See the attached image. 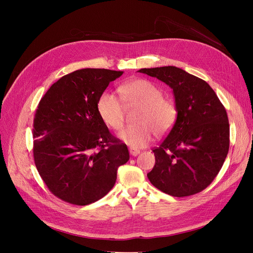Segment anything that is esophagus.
<instances>
[{
	"label": "esophagus",
	"mask_w": 253,
	"mask_h": 253,
	"mask_svg": "<svg viewBox=\"0 0 253 253\" xmlns=\"http://www.w3.org/2000/svg\"><path fill=\"white\" fill-rule=\"evenodd\" d=\"M129 153H130V155L131 156H133V157H135V156H137L140 152L138 151V150H136V149H133V148H130L129 149Z\"/></svg>",
	"instance_id": "1"
}]
</instances>
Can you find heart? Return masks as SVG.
Wrapping results in <instances>:
<instances>
[{
    "instance_id": "obj_1",
    "label": "heart",
    "mask_w": 253,
    "mask_h": 253,
    "mask_svg": "<svg viewBox=\"0 0 253 253\" xmlns=\"http://www.w3.org/2000/svg\"><path fill=\"white\" fill-rule=\"evenodd\" d=\"M120 94L128 105L139 106L136 115L138 125L128 126L119 137L131 148L138 149L149 144L154 133L163 135L173 126L176 108L169 99L162 97V91L149 81L131 80L120 87ZM112 92H103L97 101V111L102 121L118 130L124 123V103Z\"/></svg>"
}]
</instances>
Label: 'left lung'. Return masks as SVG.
Returning <instances> with one entry per match:
<instances>
[{
    "label": "left lung",
    "instance_id": "left-lung-1",
    "mask_svg": "<svg viewBox=\"0 0 253 253\" xmlns=\"http://www.w3.org/2000/svg\"><path fill=\"white\" fill-rule=\"evenodd\" d=\"M173 90L176 121L153 150L156 163L148 173L154 187L173 197L206 189L218 174L230 145L228 115L205 81L176 66L141 69Z\"/></svg>",
    "mask_w": 253,
    "mask_h": 253
}]
</instances>
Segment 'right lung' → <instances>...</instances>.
Returning a JSON list of instances; mask_svg holds the SVG:
<instances>
[{
  "label": "right lung",
  "instance_id": "right-lung-1",
  "mask_svg": "<svg viewBox=\"0 0 253 253\" xmlns=\"http://www.w3.org/2000/svg\"><path fill=\"white\" fill-rule=\"evenodd\" d=\"M124 72L83 69L63 76L40 101L34 120L35 164L52 194L71 204L98 201L129 160L126 144L102 121L97 101Z\"/></svg>",
  "mask_w": 253,
  "mask_h": 253
}]
</instances>
